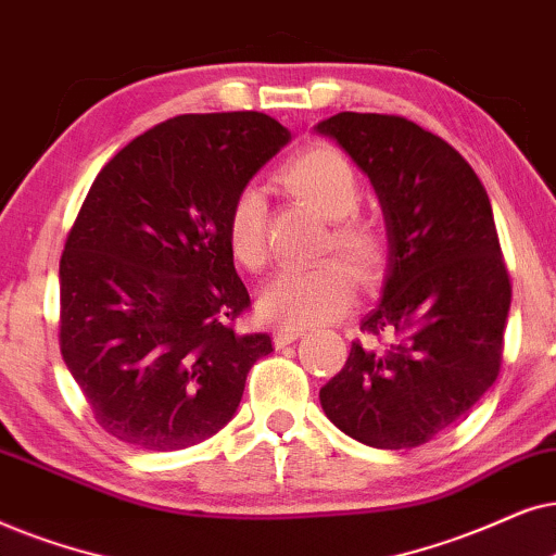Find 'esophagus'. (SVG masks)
I'll return each mask as SVG.
<instances>
[{
  "label": "esophagus",
  "instance_id": "34e87169",
  "mask_svg": "<svg viewBox=\"0 0 556 556\" xmlns=\"http://www.w3.org/2000/svg\"><path fill=\"white\" fill-rule=\"evenodd\" d=\"M298 338H302V330H294V328H282V330H277V332H274V345H277V348H285V345L294 343V340H298Z\"/></svg>",
  "mask_w": 556,
  "mask_h": 556
}]
</instances>
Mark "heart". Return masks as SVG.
Returning a JSON list of instances; mask_svg holds the SVG:
<instances>
[{
  "instance_id": "b5f03b06",
  "label": "heart",
  "mask_w": 556,
  "mask_h": 556,
  "mask_svg": "<svg viewBox=\"0 0 556 556\" xmlns=\"http://www.w3.org/2000/svg\"><path fill=\"white\" fill-rule=\"evenodd\" d=\"M282 182L320 216L332 220L325 249L336 251L352 266L355 277L371 282L387 264V236L371 220L355 216L361 182L351 160L336 147L315 144L287 162ZM226 239L243 269H264L269 258L266 201L254 185L236 192L226 216ZM344 265L338 258H325L307 269L279 271L262 290L258 309L266 320L285 328H313L336 320L351 307L355 294L353 275Z\"/></svg>"
}]
</instances>
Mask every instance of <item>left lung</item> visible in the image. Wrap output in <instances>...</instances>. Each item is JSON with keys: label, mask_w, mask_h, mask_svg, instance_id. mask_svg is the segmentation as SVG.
Listing matches in <instances>:
<instances>
[{"label": "left lung", "mask_w": 556, "mask_h": 556, "mask_svg": "<svg viewBox=\"0 0 556 556\" xmlns=\"http://www.w3.org/2000/svg\"><path fill=\"white\" fill-rule=\"evenodd\" d=\"M379 195L389 274L345 366L320 389L328 419L381 450L419 447L468 417L498 379L510 277L483 182L455 147L404 116L317 124Z\"/></svg>", "instance_id": "left-lung-1"}]
</instances>
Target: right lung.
Segmentation results:
<instances>
[{
  "instance_id": "add662e5",
  "label": "right lung",
  "mask_w": 556,
  "mask_h": 556,
  "mask_svg": "<svg viewBox=\"0 0 556 556\" xmlns=\"http://www.w3.org/2000/svg\"><path fill=\"white\" fill-rule=\"evenodd\" d=\"M290 142L258 111L182 114L111 157L61 256V353L99 425L167 453L213 438L239 409L266 332L226 239L236 192Z\"/></svg>"
}]
</instances>
